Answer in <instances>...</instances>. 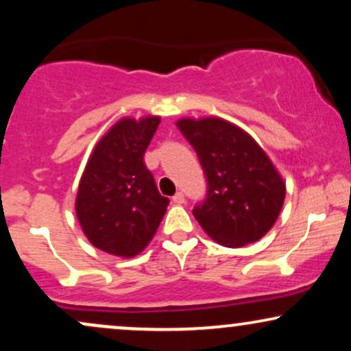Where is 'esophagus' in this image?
Listing matches in <instances>:
<instances>
[{
  "instance_id": "obj_1",
  "label": "esophagus",
  "mask_w": 351,
  "mask_h": 351,
  "mask_svg": "<svg viewBox=\"0 0 351 351\" xmlns=\"http://www.w3.org/2000/svg\"><path fill=\"white\" fill-rule=\"evenodd\" d=\"M173 203L175 204H183L184 203V195L181 191L176 193L175 196H173Z\"/></svg>"
}]
</instances>
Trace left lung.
I'll use <instances>...</instances> for the list:
<instances>
[{
    "label": "left lung",
    "mask_w": 351,
    "mask_h": 351,
    "mask_svg": "<svg viewBox=\"0 0 351 351\" xmlns=\"http://www.w3.org/2000/svg\"><path fill=\"white\" fill-rule=\"evenodd\" d=\"M208 180L206 199L193 215L217 244L243 247L274 226L285 199V183L247 132L217 117L180 119Z\"/></svg>",
    "instance_id": "left-lung-1"
}]
</instances>
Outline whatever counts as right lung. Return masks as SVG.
Wrapping results in <instances>:
<instances>
[{"label":"right lung","mask_w":351,"mask_h":351,"mask_svg":"<svg viewBox=\"0 0 351 351\" xmlns=\"http://www.w3.org/2000/svg\"><path fill=\"white\" fill-rule=\"evenodd\" d=\"M160 117L120 119L95 145L80 178L75 215L100 251L120 257L142 252L162 223L170 199L158 193L143 155Z\"/></svg>","instance_id":"add662e5"}]
</instances>
